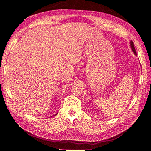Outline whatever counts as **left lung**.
I'll list each match as a JSON object with an SVG mask.
<instances>
[{
  "instance_id": "1",
  "label": "left lung",
  "mask_w": 151,
  "mask_h": 151,
  "mask_svg": "<svg viewBox=\"0 0 151 151\" xmlns=\"http://www.w3.org/2000/svg\"><path fill=\"white\" fill-rule=\"evenodd\" d=\"M130 47H131V49H132V52L134 53V54H135L136 56H137V55H136V50H135V47H134V43H133V42H132V41H130Z\"/></svg>"
}]
</instances>
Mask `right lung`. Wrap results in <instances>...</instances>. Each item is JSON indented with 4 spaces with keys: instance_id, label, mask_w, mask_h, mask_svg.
<instances>
[{
    "instance_id": "1",
    "label": "right lung",
    "mask_w": 151,
    "mask_h": 151,
    "mask_svg": "<svg viewBox=\"0 0 151 151\" xmlns=\"http://www.w3.org/2000/svg\"><path fill=\"white\" fill-rule=\"evenodd\" d=\"M57 114H58V113H57Z\"/></svg>"
}]
</instances>
